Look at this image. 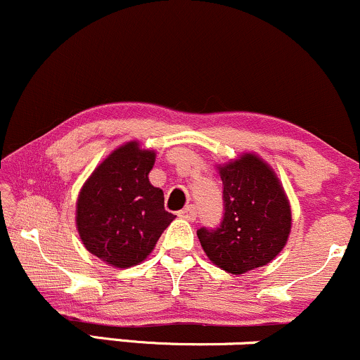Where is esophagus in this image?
<instances>
[{
    "label": "esophagus",
    "instance_id": "obj_1",
    "mask_svg": "<svg viewBox=\"0 0 360 360\" xmlns=\"http://www.w3.org/2000/svg\"><path fill=\"white\" fill-rule=\"evenodd\" d=\"M179 217L181 219H186V220H196L198 213H196V208L193 207V205H189V207L183 208V210L179 212Z\"/></svg>",
    "mask_w": 360,
    "mask_h": 360
}]
</instances>
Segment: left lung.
Wrapping results in <instances>:
<instances>
[{
    "instance_id": "1",
    "label": "left lung",
    "mask_w": 360,
    "mask_h": 360,
    "mask_svg": "<svg viewBox=\"0 0 360 360\" xmlns=\"http://www.w3.org/2000/svg\"><path fill=\"white\" fill-rule=\"evenodd\" d=\"M224 184V220L200 229L198 239L213 264L232 275L264 266L285 248L292 210L276 172L255 152L217 165Z\"/></svg>"
}]
</instances>
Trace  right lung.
<instances>
[{
  "mask_svg": "<svg viewBox=\"0 0 360 360\" xmlns=\"http://www.w3.org/2000/svg\"><path fill=\"white\" fill-rule=\"evenodd\" d=\"M155 150L140 141L114 148L78 193L75 222L85 250L114 268L145 262L174 220L164 193L150 184Z\"/></svg>",
  "mask_w": 360,
  "mask_h": 360,
  "instance_id": "add662e5",
  "label": "right lung"
}]
</instances>
